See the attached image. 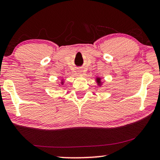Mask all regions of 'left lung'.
Segmentation results:
<instances>
[{
  "mask_svg": "<svg viewBox=\"0 0 160 160\" xmlns=\"http://www.w3.org/2000/svg\"><path fill=\"white\" fill-rule=\"evenodd\" d=\"M96 81H97L98 85H99V86H101V85H102V81H101V78H96Z\"/></svg>",
  "mask_w": 160,
  "mask_h": 160,
  "instance_id": "left-lung-1",
  "label": "left lung"
}]
</instances>
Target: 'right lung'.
Here are the masks:
<instances>
[{
	"label": "right lung",
	"instance_id": "obj_1",
	"mask_svg": "<svg viewBox=\"0 0 160 160\" xmlns=\"http://www.w3.org/2000/svg\"><path fill=\"white\" fill-rule=\"evenodd\" d=\"M64 80H62V82H61V83H62V85H63V84H64Z\"/></svg>",
	"mask_w": 160,
	"mask_h": 160
}]
</instances>
